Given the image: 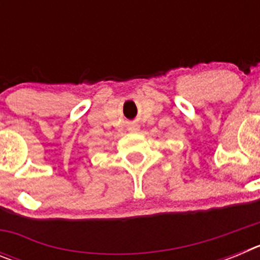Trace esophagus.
Wrapping results in <instances>:
<instances>
[{"label":"esophagus","mask_w":260,"mask_h":260,"mask_svg":"<svg viewBox=\"0 0 260 260\" xmlns=\"http://www.w3.org/2000/svg\"><path fill=\"white\" fill-rule=\"evenodd\" d=\"M128 132H132V133L139 132V126H138L137 123H132V125L128 126Z\"/></svg>","instance_id":"34e87169"}]
</instances>
